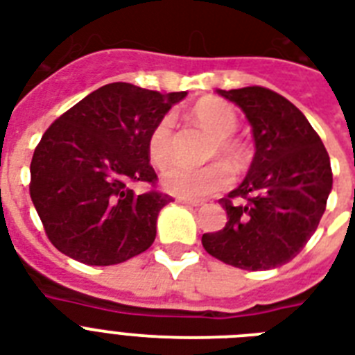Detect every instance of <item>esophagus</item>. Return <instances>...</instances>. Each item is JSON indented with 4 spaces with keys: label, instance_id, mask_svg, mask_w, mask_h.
I'll list each match as a JSON object with an SVG mask.
<instances>
[{
    "label": "esophagus",
    "instance_id": "1",
    "mask_svg": "<svg viewBox=\"0 0 355 355\" xmlns=\"http://www.w3.org/2000/svg\"><path fill=\"white\" fill-rule=\"evenodd\" d=\"M177 202H180V205H186V206H200L202 202L200 200H193V199H184V197H178Z\"/></svg>",
    "mask_w": 355,
    "mask_h": 355
}]
</instances>
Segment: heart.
<instances>
[{
    "instance_id": "b5f03b06",
    "label": "heart",
    "mask_w": 355,
    "mask_h": 355,
    "mask_svg": "<svg viewBox=\"0 0 355 355\" xmlns=\"http://www.w3.org/2000/svg\"><path fill=\"white\" fill-rule=\"evenodd\" d=\"M195 121L200 123L210 132L216 134L214 155L221 153L234 164L245 158V147L232 136L237 128V114L228 103L217 97H205L191 108ZM150 162L156 167H164L175 155V119L164 116L150 130L147 139ZM232 171L225 162H214L202 167H191L186 164H171L162 173V186L169 193L188 199H199L225 189L232 184Z\"/></svg>"
}]
</instances>
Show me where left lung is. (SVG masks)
Here are the masks:
<instances>
[{
	"label": "left lung",
	"instance_id": "8db88e82",
	"mask_svg": "<svg viewBox=\"0 0 355 355\" xmlns=\"http://www.w3.org/2000/svg\"><path fill=\"white\" fill-rule=\"evenodd\" d=\"M252 127L254 153L243 182L219 202L227 225L202 247L223 263L269 270L291 261L315 234L331 191L330 156L300 110L261 86L217 90ZM232 198H241L234 205Z\"/></svg>",
	"mask_w": 355,
	"mask_h": 355
}]
</instances>
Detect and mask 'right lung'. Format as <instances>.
<instances>
[{
    "instance_id": "add662e5",
    "label": "right lung",
    "mask_w": 355,
    "mask_h": 355,
    "mask_svg": "<svg viewBox=\"0 0 355 355\" xmlns=\"http://www.w3.org/2000/svg\"><path fill=\"white\" fill-rule=\"evenodd\" d=\"M186 92L112 83L64 112L31 162V199L49 241L86 265H116L145 252L169 195L134 193L155 182L147 139Z\"/></svg>"
}]
</instances>
